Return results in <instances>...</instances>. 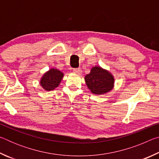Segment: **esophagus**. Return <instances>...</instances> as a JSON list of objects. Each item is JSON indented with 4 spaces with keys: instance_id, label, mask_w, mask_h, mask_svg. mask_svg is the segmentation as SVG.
Wrapping results in <instances>:
<instances>
[{
    "instance_id": "34e87169",
    "label": "esophagus",
    "mask_w": 159,
    "mask_h": 159,
    "mask_svg": "<svg viewBox=\"0 0 159 159\" xmlns=\"http://www.w3.org/2000/svg\"><path fill=\"white\" fill-rule=\"evenodd\" d=\"M73 72L76 74H80V73H81V69H74Z\"/></svg>"
}]
</instances>
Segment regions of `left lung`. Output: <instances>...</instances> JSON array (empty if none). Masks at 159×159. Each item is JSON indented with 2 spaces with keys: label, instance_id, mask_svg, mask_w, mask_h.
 <instances>
[{
  "label": "left lung",
  "instance_id": "left-lung-1",
  "mask_svg": "<svg viewBox=\"0 0 159 159\" xmlns=\"http://www.w3.org/2000/svg\"><path fill=\"white\" fill-rule=\"evenodd\" d=\"M85 81L91 93L104 95L111 91L114 85V78L109 71L95 66L85 76Z\"/></svg>",
  "mask_w": 159,
  "mask_h": 159
}]
</instances>
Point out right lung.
<instances>
[{"label": "right lung", "mask_w": 159, "mask_h": 159, "mask_svg": "<svg viewBox=\"0 0 159 159\" xmlns=\"http://www.w3.org/2000/svg\"><path fill=\"white\" fill-rule=\"evenodd\" d=\"M64 77V74L57 69H50L43 74L40 80V85L44 90L50 91L58 87Z\"/></svg>", "instance_id": "add662e5"}]
</instances>
